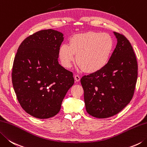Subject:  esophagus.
<instances>
[{"mask_svg":"<svg viewBox=\"0 0 147 147\" xmlns=\"http://www.w3.org/2000/svg\"><path fill=\"white\" fill-rule=\"evenodd\" d=\"M74 79H75V80H76V82H79L80 80H81V77H80V76L76 75V76H75Z\"/></svg>","mask_w":147,"mask_h":147,"instance_id":"esophagus-1","label":"esophagus"}]
</instances>
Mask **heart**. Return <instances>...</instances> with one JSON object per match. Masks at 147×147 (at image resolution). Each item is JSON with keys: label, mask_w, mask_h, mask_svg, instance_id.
I'll list each match as a JSON object with an SVG mask.
<instances>
[{"label": "heart", "mask_w": 147, "mask_h": 147, "mask_svg": "<svg viewBox=\"0 0 147 147\" xmlns=\"http://www.w3.org/2000/svg\"><path fill=\"white\" fill-rule=\"evenodd\" d=\"M114 49V40L109 34L88 32L73 36L68 44H63L59 56L63 66L71 67L76 56L77 65L85 72L95 73L106 66Z\"/></svg>", "instance_id": "obj_1"}]
</instances>
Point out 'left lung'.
Wrapping results in <instances>:
<instances>
[{
  "label": "left lung",
  "mask_w": 147,
  "mask_h": 147,
  "mask_svg": "<svg viewBox=\"0 0 147 147\" xmlns=\"http://www.w3.org/2000/svg\"><path fill=\"white\" fill-rule=\"evenodd\" d=\"M114 34L117 44L107 65L81 79L86 111L98 118L113 117L125 107L137 81L138 63L131 44L123 35Z\"/></svg>",
  "instance_id": "8db88e82"
}]
</instances>
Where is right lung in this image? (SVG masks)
Listing matches in <instances>:
<instances>
[{
	"mask_svg": "<svg viewBox=\"0 0 147 147\" xmlns=\"http://www.w3.org/2000/svg\"><path fill=\"white\" fill-rule=\"evenodd\" d=\"M63 40V34L57 30H40L22 41L15 57L14 90L23 109L35 118L56 115L74 83L73 73L58 62Z\"/></svg>",
	"mask_w": 147,
	"mask_h": 147,
	"instance_id": "1",
	"label": "right lung"
}]
</instances>
